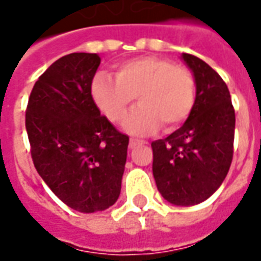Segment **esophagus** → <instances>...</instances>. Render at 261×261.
<instances>
[{
    "mask_svg": "<svg viewBox=\"0 0 261 261\" xmlns=\"http://www.w3.org/2000/svg\"><path fill=\"white\" fill-rule=\"evenodd\" d=\"M142 143H145L141 139H135V138H130V141H129V145H130V148H134L136 145H142Z\"/></svg>",
    "mask_w": 261,
    "mask_h": 261,
    "instance_id": "1",
    "label": "esophagus"
}]
</instances>
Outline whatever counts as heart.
I'll use <instances>...</instances> for the list:
<instances>
[{
	"instance_id": "b5f03b06",
	"label": "heart",
	"mask_w": 261,
	"mask_h": 261,
	"mask_svg": "<svg viewBox=\"0 0 261 261\" xmlns=\"http://www.w3.org/2000/svg\"><path fill=\"white\" fill-rule=\"evenodd\" d=\"M115 78L105 72L92 79L91 93L100 112L113 123L126 118L135 96L141 105L127 118L130 134L146 135L163 123L175 129L190 116L196 102L193 73L161 57H139L115 66Z\"/></svg>"
}]
</instances>
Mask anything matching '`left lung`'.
<instances>
[{
	"label": "left lung",
	"mask_w": 261,
	"mask_h": 261,
	"mask_svg": "<svg viewBox=\"0 0 261 261\" xmlns=\"http://www.w3.org/2000/svg\"><path fill=\"white\" fill-rule=\"evenodd\" d=\"M182 59L195 76V108L177 130L152 142V170L169 203L192 206L213 195L229 172L236 116L220 75L195 55Z\"/></svg>",
	"instance_id": "obj_1"
}]
</instances>
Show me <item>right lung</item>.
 Here are the masks:
<instances>
[{"instance_id": "add662e5", "label": "right lung", "mask_w": 261, "mask_h": 261, "mask_svg": "<svg viewBox=\"0 0 261 261\" xmlns=\"http://www.w3.org/2000/svg\"><path fill=\"white\" fill-rule=\"evenodd\" d=\"M99 64L98 54L86 52L55 61L35 82L25 112L37 172L81 213L118 200L129 143L93 102L91 85Z\"/></svg>"}]
</instances>
